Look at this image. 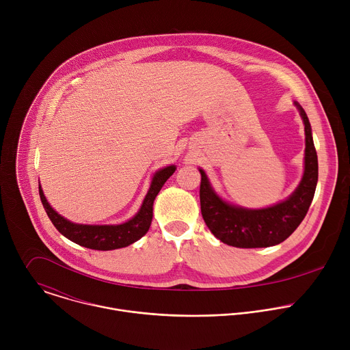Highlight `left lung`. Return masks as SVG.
Instances as JSON below:
<instances>
[{"label":"left lung","mask_w":350,"mask_h":350,"mask_svg":"<svg viewBox=\"0 0 350 350\" xmlns=\"http://www.w3.org/2000/svg\"><path fill=\"white\" fill-rule=\"evenodd\" d=\"M305 123L306 149L304 178L286 201L266 209H243L228 205L215 193L202 169L201 199L202 217L216 238L235 247H266L285 241L305 219L313 201L319 162L313 144L312 127L304 108L295 104Z\"/></svg>","instance_id":"obj_1"}]
</instances>
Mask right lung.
<instances>
[{"mask_svg":"<svg viewBox=\"0 0 350 350\" xmlns=\"http://www.w3.org/2000/svg\"><path fill=\"white\" fill-rule=\"evenodd\" d=\"M176 166H167L155 173L151 188H149L141 209L138 213L129 221L118 226H87V224H75L61 215H58L49 204L42 193L41 187H38L40 199L42 206L53 221L55 228L65 235L68 239L73 241L77 245L84 247L95 249V251H112V249H119L129 246L130 243L138 241L142 235L146 234L152 221V206L157 195L159 193L163 184L167 178L174 173Z\"/></svg>","mask_w":350,"mask_h":350,"instance_id":"obj_1","label":"right lung"}]
</instances>
